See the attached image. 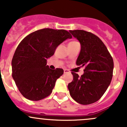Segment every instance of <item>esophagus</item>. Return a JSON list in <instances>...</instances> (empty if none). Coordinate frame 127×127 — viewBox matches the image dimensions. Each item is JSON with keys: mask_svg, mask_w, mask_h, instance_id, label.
Segmentation results:
<instances>
[{"mask_svg": "<svg viewBox=\"0 0 127 127\" xmlns=\"http://www.w3.org/2000/svg\"><path fill=\"white\" fill-rule=\"evenodd\" d=\"M69 72H70V71H69L68 70H66V69H65V70H64V74H66V73H68Z\"/></svg>", "mask_w": 127, "mask_h": 127, "instance_id": "obj_1", "label": "esophagus"}]
</instances>
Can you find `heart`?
Listing matches in <instances>:
<instances>
[{
	"label": "heart",
	"mask_w": 127,
	"mask_h": 127,
	"mask_svg": "<svg viewBox=\"0 0 127 127\" xmlns=\"http://www.w3.org/2000/svg\"><path fill=\"white\" fill-rule=\"evenodd\" d=\"M77 43V42H76V41H71V42L69 43V44H73V43Z\"/></svg>",
	"instance_id": "1"
}]
</instances>
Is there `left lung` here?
Listing matches in <instances>:
<instances>
[{
	"mask_svg": "<svg viewBox=\"0 0 127 127\" xmlns=\"http://www.w3.org/2000/svg\"><path fill=\"white\" fill-rule=\"evenodd\" d=\"M69 32L81 44L76 61L78 66H85L84 74L79 76L72 72L73 80L68 84L73 99L81 104L97 101L106 92L112 78V57L103 41L91 32L83 30Z\"/></svg>",
	"mask_w": 127,
	"mask_h": 127,
	"instance_id": "obj_1",
	"label": "left lung"
}]
</instances>
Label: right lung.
<instances>
[{
	"label": "right lung",
	"mask_w": 127,
	"mask_h": 127,
	"mask_svg": "<svg viewBox=\"0 0 127 127\" xmlns=\"http://www.w3.org/2000/svg\"><path fill=\"white\" fill-rule=\"evenodd\" d=\"M71 38L65 30L46 28L32 32L21 41L11 61L12 77L26 98L38 101L51 94L64 70L50 69L47 59L60 44Z\"/></svg>",
	"instance_id": "add662e5"
}]
</instances>
